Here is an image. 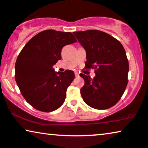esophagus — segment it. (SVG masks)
<instances>
[{
  "label": "esophagus",
  "instance_id": "1",
  "mask_svg": "<svg viewBox=\"0 0 148 148\" xmlns=\"http://www.w3.org/2000/svg\"><path fill=\"white\" fill-rule=\"evenodd\" d=\"M74 74H75L76 77H78V76H79V74H78V72H75V73H74Z\"/></svg>",
  "mask_w": 148,
  "mask_h": 148
}]
</instances>
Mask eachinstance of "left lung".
<instances>
[{
	"instance_id": "8db88e82",
	"label": "left lung",
	"mask_w": 148,
	"mask_h": 148,
	"mask_svg": "<svg viewBox=\"0 0 148 148\" xmlns=\"http://www.w3.org/2000/svg\"><path fill=\"white\" fill-rule=\"evenodd\" d=\"M86 51L85 68L94 69L93 79L80 74L85 80L80 89L84 102L96 109H107L122 96L128 84V61L122 44L98 30L74 32Z\"/></svg>"
}]
</instances>
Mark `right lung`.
Instances as JSON below:
<instances>
[{
    "label": "right lung",
    "mask_w": 148,
    "mask_h": 148,
    "mask_svg": "<svg viewBox=\"0 0 148 148\" xmlns=\"http://www.w3.org/2000/svg\"><path fill=\"white\" fill-rule=\"evenodd\" d=\"M76 42L72 33L46 30L32 37L20 52L15 79L24 99L35 109L51 112L64 102L74 72H57L52 66L61 59L65 45Z\"/></svg>",
    "instance_id": "1"
}]
</instances>
